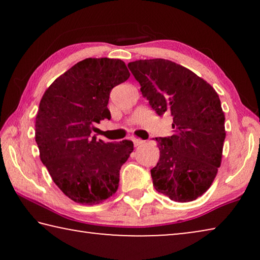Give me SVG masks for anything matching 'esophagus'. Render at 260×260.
Instances as JSON below:
<instances>
[{"label": "esophagus", "instance_id": "obj_1", "mask_svg": "<svg viewBox=\"0 0 260 260\" xmlns=\"http://www.w3.org/2000/svg\"><path fill=\"white\" fill-rule=\"evenodd\" d=\"M132 140H133V143H134L135 147H140V146H142V144L144 143L143 140L138 139V138H133Z\"/></svg>", "mask_w": 260, "mask_h": 260}]
</instances>
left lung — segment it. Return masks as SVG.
<instances>
[{
	"label": "left lung",
	"mask_w": 260,
	"mask_h": 260,
	"mask_svg": "<svg viewBox=\"0 0 260 260\" xmlns=\"http://www.w3.org/2000/svg\"><path fill=\"white\" fill-rule=\"evenodd\" d=\"M128 69L151 108L173 117L174 134L156 138L160 155L151 170L153 187L179 203L195 201L211 187L221 165L226 131L219 95L172 60L140 59Z\"/></svg>",
	"instance_id": "1"
}]
</instances>
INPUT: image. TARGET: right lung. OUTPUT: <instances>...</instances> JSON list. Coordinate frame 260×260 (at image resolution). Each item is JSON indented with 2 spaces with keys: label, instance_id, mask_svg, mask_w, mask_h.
<instances>
[{
  "label": "right lung",
  "instance_id": "add662e5",
  "mask_svg": "<svg viewBox=\"0 0 260 260\" xmlns=\"http://www.w3.org/2000/svg\"><path fill=\"white\" fill-rule=\"evenodd\" d=\"M121 59L86 58L47 88L35 118L40 159L70 200L95 205L116 193L119 172L133 142H103L91 136L96 122L110 119V91L126 81Z\"/></svg>",
  "mask_w": 260,
  "mask_h": 260
}]
</instances>
